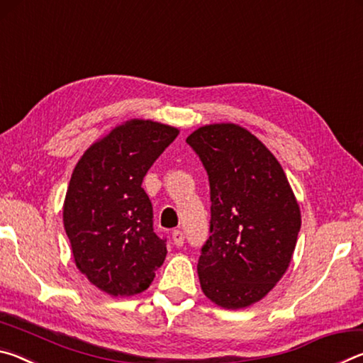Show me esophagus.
I'll return each mask as SVG.
<instances>
[{
	"label": "esophagus",
	"instance_id": "1",
	"mask_svg": "<svg viewBox=\"0 0 363 363\" xmlns=\"http://www.w3.org/2000/svg\"><path fill=\"white\" fill-rule=\"evenodd\" d=\"M171 240L176 245V247H182L184 245V233L181 230H174L171 233Z\"/></svg>",
	"mask_w": 363,
	"mask_h": 363
}]
</instances>
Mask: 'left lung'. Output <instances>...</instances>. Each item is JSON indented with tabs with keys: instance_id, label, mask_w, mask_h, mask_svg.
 <instances>
[{
	"instance_id": "left-lung-1",
	"label": "left lung",
	"mask_w": 363,
	"mask_h": 363,
	"mask_svg": "<svg viewBox=\"0 0 363 363\" xmlns=\"http://www.w3.org/2000/svg\"><path fill=\"white\" fill-rule=\"evenodd\" d=\"M186 140L211 190V235L196 266L201 291L223 309H245L290 267L301 229L298 200L277 158L247 128L213 123Z\"/></svg>"
}]
</instances>
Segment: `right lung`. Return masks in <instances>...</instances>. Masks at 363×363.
Returning <instances> with one entry per match:
<instances>
[{
  "label": "right lung",
  "mask_w": 363,
  "mask_h": 363,
  "mask_svg": "<svg viewBox=\"0 0 363 363\" xmlns=\"http://www.w3.org/2000/svg\"><path fill=\"white\" fill-rule=\"evenodd\" d=\"M177 134L153 120L123 121L91 144L73 169L62 210L73 261L110 296L147 290L167 257L143 179Z\"/></svg>",
  "instance_id": "add662e5"
}]
</instances>
